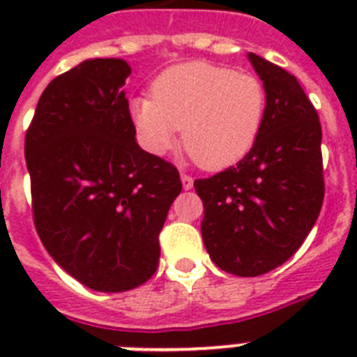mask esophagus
<instances>
[{"instance_id":"1","label":"esophagus","mask_w":357,"mask_h":357,"mask_svg":"<svg viewBox=\"0 0 357 357\" xmlns=\"http://www.w3.org/2000/svg\"><path fill=\"white\" fill-rule=\"evenodd\" d=\"M192 181H195V179H192V176L181 172V183H183V189H187V190L192 189Z\"/></svg>"}]
</instances>
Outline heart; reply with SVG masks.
<instances>
[{
  "label": "heart",
  "mask_w": 357,
  "mask_h": 357,
  "mask_svg": "<svg viewBox=\"0 0 357 357\" xmlns=\"http://www.w3.org/2000/svg\"><path fill=\"white\" fill-rule=\"evenodd\" d=\"M131 119L148 151L165 155L181 129L183 148L200 167L226 168L243 159L266 114L265 83L250 72L185 63L162 72L150 98L131 102Z\"/></svg>",
  "instance_id": "heart-1"
}]
</instances>
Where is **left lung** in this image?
Wrapping results in <instances>:
<instances>
[{"label": "left lung", "instance_id": "8db88e82", "mask_svg": "<svg viewBox=\"0 0 357 357\" xmlns=\"http://www.w3.org/2000/svg\"><path fill=\"white\" fill-rule=\"evenodd\" d=\"M248 57L266 89L259 137L235 167L195 181L213 263L244 278L285 263L305 241L324 200L322 129L313 103L282 66L255 53Z\"/></svg>", "mask_w": 357, "mask_h": 357}]
</instances>
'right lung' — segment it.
Wrapping results in <instances>:
<instances>
[{
    "label": "right lung",
    "mask_w": 357,
    "mask_h": 357,
    "mask_svg": "<svg viewBox=\"0 0 357 357\" xmlns=\"http://www.w3.org/2000/svg\"><path fill=\"white\" fill-rule=\"evenodd\" d=\"M122 59H91L42 92L25 131L36 234L86 287L129 291L159 265L178 168L135 140Z\"/></svg>",
    "instance_id": "add662e5"
}]
</instances>
